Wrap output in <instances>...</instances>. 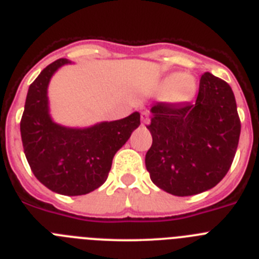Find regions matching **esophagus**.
<instances>
[{"mask_svg":"<svg viewBox=\"0 0 259 259\" xmlns=\"http://www.w3.org/2000/svg\"><path fill=\"white\" fill-rule=\"evenodd\" d=\"M141 122L143 123L149 122V113H148V111H143V113H141Z\"/></svg>","mask_w":259,"mask_h":259,"instance_id":"obj_1","label":"esophagus"}]
</instances>
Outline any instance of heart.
Listing matches in <instances>:
<instances>
[{"instance_id":"heart-1","label":"heart","mask_w":259,"mask_h":259,"mask_svg":"<svg viewBox=\"0 0 259 259\" xmlns=\"http://www.w3.org/2000/svg\"><path fill=\"white\" fill-rule=\"evenodd\" d=\"M197 83L194 76L188 74H171L159 84V91L167 93V100L174 104L189 101L196 93Z\"/></svg>"}]
</instances>
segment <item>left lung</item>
I'll list each match as a JSON object with an SVG mask.
<instances>
[{"label": "left lung", "instance_id": "1", "mask_svg": "<svg viewBox=\"0 0 259 259\" xmlns=\"http://www.w3.org/2000/svg\"><path fill=\"white\" fill-rule=\"evenodd\" d=\"M146 125L153 144L146 170L158 188L174 196L209 191L230 170L239 145L236 100L224 80L205 72L194 102H157Z\"/></svg>", "mask_w": 259, "mask_h": 259}]
</instances>
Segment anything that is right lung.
Listing matches in <instances>:
<instances>
[{"label": "right lung", "mask_w": 259, "mask_h": 259, "mask_svg": "<svg viewBox=\"0 0 259 259\" xmlns=\"http://www.w3.org/2000/svg\"><path fill=\"white\" fill-rule=\"evenodd\" d=\"M71 61L57 59L29 85L20 135L33 175L50 191L81 196L100 188L107 179L113 158L140 125V114L85 128L65 127L49 113L48 87L52 76Z\"/></svg>", "instance_id": "obj_1"}]
</instances>
